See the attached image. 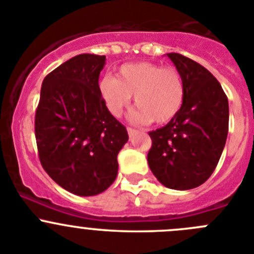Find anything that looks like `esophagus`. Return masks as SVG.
I'll return each mask as SVG.
<instances>
[{"instance_id":"esophagus-1","label":"esophagus","mask_w":254,"mask_h":254,"mask_svg":"<svg viewBox=\"0 0 254 254\" xmlns=\"http://www.w3.org/2000/svg\"><path fill=\"white\" fill-rule=\"evenodd\" d=\"M127 132H128V134L129 136H134V134L137 133V131L134 128H131V127H127Z\"/></svg>"}]
</instances>
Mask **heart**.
<instances>
[{"instance_id":"1","label":"heart","mask_w":254,"mask_h":254,"mask_svg":"<svg viewBox=\"0 0 254 254\" xmlns=\"http://www.w3.org/2000/svg\"><path fill=\"white\" fill-rule=\"evenodd\" d=\"M99 93L107 108L120 117L134 95L137 108L132 120L137 123L164 125L179 115L185 98L181 74L171 66L148 62L125 64L117 78L106 75L99 81Z\"/></svg>"}]
</instances>
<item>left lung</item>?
<instances>
[{
  "mask_svg": "<svg viewBox=\"0 0 254 254\" xmlns=\"http://www.w3.org/2000/svg\"><path fill=\"white\" fill-rule=\"evenodd\" d=\"M181 74L185 98L179 115L150 132L148 166L169 189L189 190L205 183L217 167L229 125L228 98L219 81L199 63L170 53Z\"/></svg>",
  "mask_w": 254,
  "mask_h": 254,
  "instance_id": "left-lung-1",
  "label": "left lung"
}]
</instances>
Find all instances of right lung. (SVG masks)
I'll use <instances>...</instances> for the list:
<instances>
[{
  "label": "right lung",
  "mask_w": 254,
  "mask_h": 254,
  "mask_svg": "<svg viewBox=\"0 0 254 254\" xmlns=\"http://www.w3.org/2000/svg\"><path fill=\"white\" fill-rule=\"evenodd\" d=\"M104 55L80 54L45 76L35 115L39 157L58 185L79 196L101 194L117 178L125 126L99 93Z\"/></svg>",
  "instance_id": "obj_1"
}]
</instances>
